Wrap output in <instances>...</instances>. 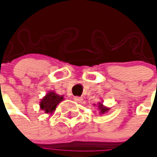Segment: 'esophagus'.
I'll return each mask as SVG.
<instances>
[{
  "label": "esophagus",
  "mask_w": 157,
  "mask_h": 157,
  "mask_svg": "<svg viewBox=\"0 0 157 157\" xmlns=\"http://www.w3.org/2000/svg\"><path fill=\"white\" fill-rule=\"evenodd\" d=\"M74 101L76 102H78V103H81V102L83 101V98H82V97H79V96H75V97H74Z\"/></svg>",
  "instance_id": "1"
}]
</instances>
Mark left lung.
Masks as SVG:
<instances>
[{
    "mask_svg": "<svg viewBox=\"0 0 157 157\" xmlns=\"http://www.w3.org/2000/svg\"><path fill=\"white\" fill-rule=\"evenodd\" d=\"M94 105H96V104ZM97 107H98V110L100 111V113H101V114H104V113L107 112V111L110 110V108L105 106V105H103L102 102H99V103L97 104Z\"/></svg>",
    "mask_w": 157,
    "mask_h": 157,
    "instance_id": "left-lung-1",
    "label": "left lung"
}]
</instances>
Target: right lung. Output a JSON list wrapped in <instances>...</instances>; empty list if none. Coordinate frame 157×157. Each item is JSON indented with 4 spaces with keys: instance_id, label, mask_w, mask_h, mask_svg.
Here are the masks:
<instances>
[{
    "instance_id": "add662e5",
    "label": "right lung",
    "mask_w": 157,
    "mask_h": 157,
    "mask_svg": "<svg viewBox=\"0 0 157 157\" xmlns=\"http://www.w3.org/2000/svg\"><path fill=\"white\" fill-rule=\"evenodd\" d=\"M63 100V96L57 95L55 91L51 90L40 100V107L42 111H45V113L52 114L56 110L58 104Z\"/></svg>"
}]
</instances>
